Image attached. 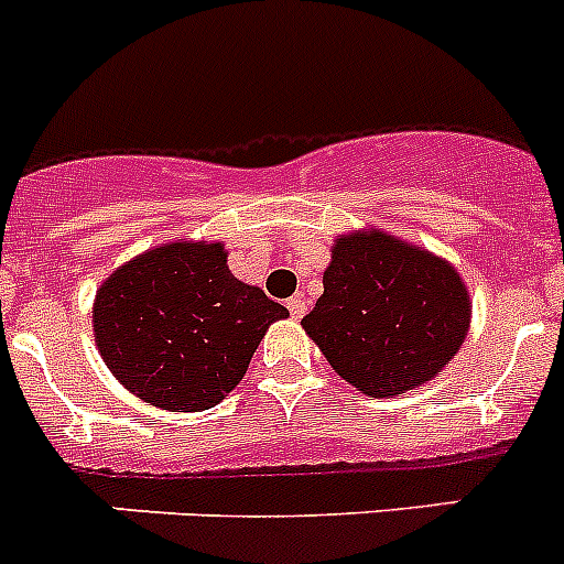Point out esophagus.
<instances>
[{"label":"esophagus","mask_w":564,"mask_h":564,"mask_svg":"<svg viewBox=\"0 0 564 564\" xmlns=\"http://www.w3.org/2000/svg\"><path fill=\"white\" fill-rule=\"evenodd\" d=\"M288 311H291L293 318H302V316H305V313H307L305 296H302V293H296V296L288 299Z\"/></svg>","instance_id":"34e87169"}]
</instances>
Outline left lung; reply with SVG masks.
<instances>
[{"instance_id": "8db88e82", "label": "left lung", "mask_w": 564, "mask_h": 564, "mask_svg": "<svg viewBox=\"0 0 564 564\" xmlns=\"http://www.w3.org/2000/svg\"><path fill=\"white\" fill-rule=\"evenodd\" d=\"M322 282L325 293L302 327L364 395H401L432 381L468 333L460 273L392 234L338 237Z\"/></svg>"}]
</instances>
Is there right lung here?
<instances>
[{"mask_svg": "<svg viewBox=\"0 0 564 564\" xmlns=\"http://www.w3.org/2000/svg\"><path fill=\"white\" fill-rule=\"evenodd\" d=\"M223 242H169L98 288L96 344L112 376L169 412L212 410L288 307L228 271Z\"/></svg>", "mask_w": 564, "mask_h": 564, "instance_id": "obj_1", "label": "right lung"}]
</instances>
